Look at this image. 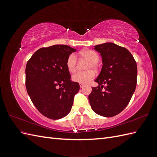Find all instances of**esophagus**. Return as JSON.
Returning <instances> with one entry per match:
<instances>
[{"label":"esophagus","instance_id":"esophagus-1","mask_svg":"<svg viewBox=\"0 0 157 157\" xmlns=\"http://www.w3.org/2000/svg\"><path fill=\"white\" fill-rule=\"evenodd\" d=\"M79 85H80V87L81 88H83V87H84V85L83 84H81V83H80V84H79Z\"/></svg>","mask_w":157,"mask_h":157}]
</instances>
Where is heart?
Returning a JSON list of instances; mask_svg holds the SVG:
<instances>
[{
    "label": "heart",
    "mask_w": 157,
    "mask_h": 157,
    "mask_svg": "<svg viewBox=\"0 0 157 157\" xmlns=\"http://www.w3.org/2000/svg\"><path fill=\"white\" fill-rule=\"evenodd\" d=\"M79 56L82 58L89 61L86 66L84 72H77L72 76V80L75 82L81 84H87L94 78L95 73L92 69H96L97 64L99 61V56L96 52L92 50H86L80 52ZM77 59L75 54H70L66 61V66L70 73H74L77 69Z\"/></svg>",
    "instance_id": "b5f03b06"
}]
</instances>
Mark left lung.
Returning <instances> with one entry per match:
<instances>
[{
    "instance_id": "1",
    "label": "left lung",
    "mask_w": 157,
    "mask_h": 157,
    "mask_svg": "<svg viewBox=\"0 0 157 157\" xmlns=\"http://www.w3.org/2000/svg\"><path fill=\"white\" fill-rule=\"evenodd\" d=\"M103 66L88 99L93 111L105 117L122 112L129 103L137 84V64L126 48L111 42L95 46ZM106 86H104V84Z\"/></svg>"
}]
</instances>
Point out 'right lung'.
<instances>
[{
  "mask_svg": "<svg viewBox=\"0 0 157 157\" xmlns=\"http://www.w3.org/2000/svg\"><path fill=\"white\" fill-rule=\"evenodd\" d=\"M75 51L63 44L41 48L27 63V93L37 110L50 119H60L67 115L80 89L78 82L71 81L66 66L68 56Z\"/></svg>",
  "mask_w": 157,
  "mask_h": 157,
  "instance_id": "add662e5",
  "label": "right lung"
}]
</instances>
